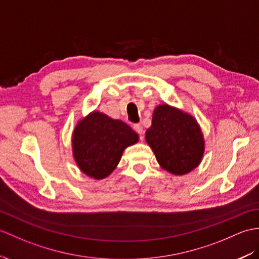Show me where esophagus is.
<instances>
[{"label":"esophagus","instance_id":"esophagus-1","mask_svg":"<svg viewBox=\"0 0 259 259\" xmlns=\"http://www.w3.org/2000/svg\"><path fill=\"white\" fill-rule=\"evenodd\" d=\"M134 130L137 132L138 135L142 136V134H143V127L141 125V123H135L134 124Z\"/></svg>","mask_w":259,"mask_h":259}]
</instances>
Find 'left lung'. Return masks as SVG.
Wrapping results in <instances>:
<instances>
[{
  "label": "left lung",
  "instance_id": "left-lung-1",
  "mask_svg": "<svg viewBox=\"0 0 259 259\" xmlns=\"http://www.w3.org/2000/svg\"><path fill=\"white\" fill-rule=\"evenodd\" d=\"M146 139L159 164L178 176L195 169L203 157V135L195 119L167 105L154 109Z\"/></svg>",
  "mask_w": 259,
  "mask_h": 259
}]
</instances>
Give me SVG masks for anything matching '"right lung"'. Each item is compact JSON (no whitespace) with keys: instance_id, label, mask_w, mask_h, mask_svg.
Returning a JSON list of instances; mask_svg holds the SVG:
<instances>
[{"instance_id":"add662e5","label":"right lung","mask_w":259,"mask_h":259,"mask_svg":"<svg viewBox=\"0 0 259 259\" xmlns=\"http://www.w3.org/2000/svg\"><path fill=\"white\" fill-rule=\"evenodd\" d=\"M137 141L138 135L127 123L93 112L75 128L74 157L83 173L100 180L116 169L123 150Z\"/></svg>"}]
</instances>
